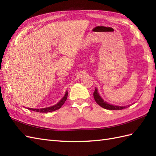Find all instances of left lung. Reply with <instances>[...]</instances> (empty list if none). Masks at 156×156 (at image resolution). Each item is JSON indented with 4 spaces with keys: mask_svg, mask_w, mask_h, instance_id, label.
<instances>
[{
    "mask_svg": "<svg viewBox=\"0 0 156 156\" xmlns=\"http://www.w3.org/2000/svg\"><path fill=\"white\" fill-rule=\"evenodd\" d=\"M94 95V98L95 101L97 102V103L101 106V107L106 108V109H108V110H122V109L126 108L127 107H129L131 105H128L127 107H119V106H115V105H112L110 104H108L107 102H106L104 101L101 97L99 96L97 88H95V90L93 93Z\"/></svg>",
    "mask_w": 156,
    "mask_h": 156,
    "instance_id": "obj_1",
    "label": "left lung"
}]
</instances>
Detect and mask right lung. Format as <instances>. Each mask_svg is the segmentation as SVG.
Returning a JSON list of instances; mask_svg holds the SVG:
<instances>
[{
	"instance_id": "right-lung-1",
	"label": "right lung",
	"mask_w": 156,
	"mask_h": 156,
	"mask_svg": "<svg viewBox=\"0 0 156 156\" xmlns=\"http://www.w3.org/2000/svg\"><path fill=\"white\" fill-rule=\"evenodd\" d=\"M67 97H68V92H66L65 96L62 98V100L59 101L58 104H56L55 105L53 106V107L44 108H28V109H29V110H31V111H33L39 112H49L54 111L58 110V109L62 107V106L64 104L65 101H66V99H67Z\"/></svg>"
}]
</instances>
